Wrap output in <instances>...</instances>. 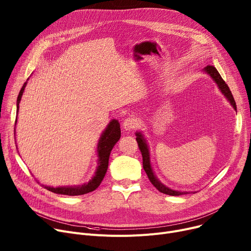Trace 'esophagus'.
<instances>
[{
	"label": "esophagus",
	"instance_id": "1",
	"mask_svg": "<svg viewBox=\"0 0 251 251\" xmlns=\"http://www.w3.org/2000/svg\"><path fill=\"white\" fill-rule=\"evenodd\" d=\"M138 125H139L138 120H137V118H135L134 116H133V117H129V118L125 119V121L123 122V128H124L126 131H130V130L135 129Z\"/></svg>",
	"mask_w": 251,
	"mask_h": 251
}]
</instances>
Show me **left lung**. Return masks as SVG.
Returning a JSON list of instances; mask_svg holds the SVG:
<instances>
[{
	"label": "left lung",
	"mask_w": 251,
	"mask_h": 251,
	"mask_svg": "<svg viewBox=\"0 0 251 251\" xmlns=\"http://www.w3.org/2000/svg\"><path fill=\"white\" fill-rule=\"evenodd\" d=\"M204 72L206 74H208L213 79L214 81L217 83V86H218L219 90L222 92V94L227 98L228 101L230 102V104L232 105V107L235 109L236 111V103L234 101V98L232 96V93L229 89V87L227 86V83L224 81V79L222 78V76L220 75V74L218 73L213 65H208L204 69ZM136 140L138 143V147L140 149V151L142 153V159H143V169L150 180V182L152 183V185L160 192L163 193L165 195H170V196H180L183 194H187V192H179V191H175L172 190L170 188H168L166 186H164L163 183H161L157 177L155 176L152 168H151V164H150V154H149V149L148 146L146 144V141L143 137V135L141 134V132H137L136 133Z\"/></svg>",
	"instance_id": "8db88e82"
}]
</instances>
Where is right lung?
I'll return each instance as SVG.
<instances>
[{
  "mask_svg": "<svg viewBox=\"0 0 251 251\" xmlns=\"http://www.w3.org/2000/svg\"><path fill=\"white\" fill-rule=\"evenodd\" d=\"M27 85V81L24 83L18 98H17V116H18L19 112V104L21 101L22 95L24 93L25 87ZM16 122H17V117H16ZM121 137V129H120V123L113 119L105 129V131L102 133L101 137L99 139L98 146H97V152H98V168L95 173V176L92 177L91 180H89L88 183H83L81 186H65V187H49V186H44L46 190L59 194V195H66V196H80V195H85L88 193H91L95 191L99 186L100 183L102 182L107 170H108V164H109V157L111 150L113 149L114 145L118 142V140Z\"/></svg>",
  "mask_w": 251,
  "mask_h": 251,
  "instance_id": "1",
  "label": "right lung"
}]
</instances>
